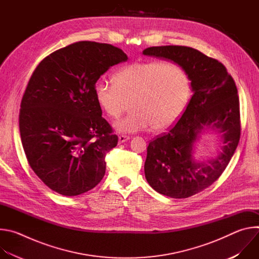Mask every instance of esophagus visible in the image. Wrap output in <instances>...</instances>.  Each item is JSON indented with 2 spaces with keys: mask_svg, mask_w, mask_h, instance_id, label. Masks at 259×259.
<instances>
[{
  "mask_svg": "<svg viewBox=\"0 0 259 259\" xmlns=\"http://www.w3.org/2000/svg\"><path fill=\"white\" fill-rule=\"evenodd\" d=\"M129 139H130L129 135H120L119 136V143H124V142H126Z\"/></svg>",
  "mask_w": 259,
  "mask_h": 259,
  "instance_id": "1",
  "label": "esophagus"
}]
</instances>
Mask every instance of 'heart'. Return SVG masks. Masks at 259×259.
I'll list each match as a JSON object with an SVG mask.
<instances>
[{
  "label": "heart",
  "mask_w": 259,
  "mask_h": 259,
  "mask_svg": "<svg viewBox=\"0 0 259 259\" xmlns=\"http://www.w3.org/2000/svg\"><path fill=\"white\" fill-rule=\"evenodd\" d=\"M192 91L189 73L174 62L143 60L128 64L114 76V84L98 80L95 99L121 132H138L154 127L162 131L172 127L186 109Z\"/></svg>",
  "instance_id": "obj_1"
}]
</instances>
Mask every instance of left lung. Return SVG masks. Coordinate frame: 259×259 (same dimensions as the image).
<instances>
[{"label":"left lung","instance_id":"obj_1","mask_svg":"<svg viewBox=\"0 0 259 259\" xmlns=\"http://www.w3.org/2000/svg\"><path fill=\"white\" fill-rule=\"evenodd\" d=\"M144 55L171 59L189 73L194 94L177 123L150 141L144 163L147 182L158 193L184 199L210 187L229 165L241 136L238 89L226 66L187 46H158ZM206 127L223 133L221 154L207 164L192 160V144Z\"/></svg>","mask_w":259,"mask_h":259}]
</instances>
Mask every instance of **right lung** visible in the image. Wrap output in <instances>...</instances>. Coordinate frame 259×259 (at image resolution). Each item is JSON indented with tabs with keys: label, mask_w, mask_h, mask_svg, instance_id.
Masks as SVG:
<instances>
[{
	"label": "right lung",
	"mask_w": 259,
	"mask_h": 259,
	"mask_svg": "<svg viewBox=\"0 0 259 259\" xmlns=\"http://www.w3.org/2000/svg\"><path fill=\"white\" fill-rule=\"evenodd\" d=\"M127 59L110 44L81 41L49 54L33 70L20 103V137L30 168L52 191L78 196L103 178L105 156L119 138L101 117L94 85Z\"/></svg>",
	"instance_id": "add662e5"
}]
</instances>
